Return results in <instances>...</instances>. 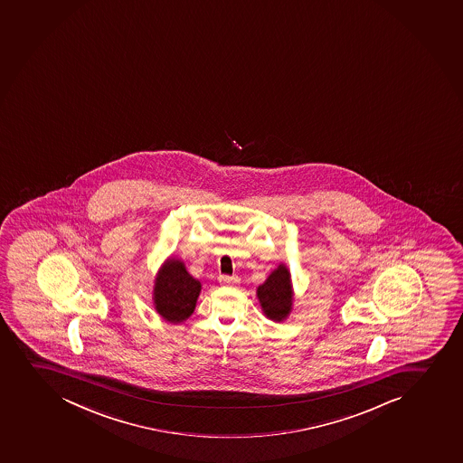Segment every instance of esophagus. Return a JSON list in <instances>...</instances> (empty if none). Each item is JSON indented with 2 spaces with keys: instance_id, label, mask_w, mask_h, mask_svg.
Instances as JSON below:
<instances>
[{
  "instance_id": "esophagus-1",
  "label": "esophagus",
  "mask_w": 463,
  "mask_h": 463,
  "mask_svg": "<svg viewBox=\"0 0 463 463\" xmlns=\"http://www.w3.org/2000/svg\"><path fill=\"white\" fill-rule=\"evenodd\" d=\"M220 284H223V286H234L239 282V279L234 277H228V275H220L219 277Z\"/></svg>"
}]
</instances>
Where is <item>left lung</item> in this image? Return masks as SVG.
Wrapping results in <instances>:
<instances>
[{
    "instance_id": "8db88e82",
    "label": "left lung",
    "mask_w": 463,
    "mask_h": 463,
    "mask_svg": "<svg viewBox=\"0 0 463 463\" xmlns=\"http://www.w3.org/2000/svg\"><path fill=\"white\" fill-rule=\"evenodd\" d=\"M258 302L262 315L272 322H284L293 310L295 291L291 284L290 269L279 264L270 272L266 281L257 288Z\"/></svg>"
}]
</instances>
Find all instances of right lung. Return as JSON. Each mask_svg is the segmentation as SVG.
Here are the masks:
<instances>
[{
  "mask_svg": "<svg viewBox=\"0 0 463 463\" xmlns=\"http://www.w3.org/2000/svg\"><path fill=\"white\" fill-rule=\"evenodd\" d=\"M202 284L186 270L185 262L170 257L161 264L153 286V307L168 324L185 322L195 310Z\"/></svg>",
  "mask_w": 463,
  "mask_h": 463,
  "instance_id": "right-lung-1",
  "label": "right lung"
}]
</instances>
